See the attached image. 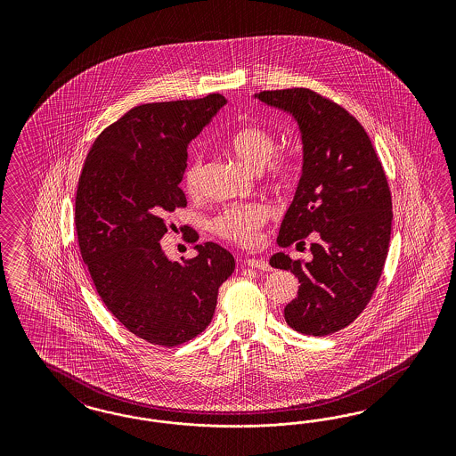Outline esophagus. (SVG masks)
Masks as SVG:
<instances>
[{"label": "esophagus", "mask_w": 456, "mask_h": 456, "mask_svg": "<svg viewBox=\"0 0 456 456\" xmlns=\"http://www.w3.org/2000/svg\"><path fill=\"white\" fill-rule=\"evenodd\" d=\"M246 265L252 269H261V271H271V265L265 263L264 259H256V257H248L246 259Z\"/></svg>", "instance_id": "obj_1"}]
</instances>
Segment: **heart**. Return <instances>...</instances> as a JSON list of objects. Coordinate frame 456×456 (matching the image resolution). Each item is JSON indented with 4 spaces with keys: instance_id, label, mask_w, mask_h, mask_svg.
Returning <instances> with one entry per match:
<instances>
[{
    "instance_id": "b5f03b06",
    "label": "heart",
    "mask_w": 456,
    "mask_h": 456,
    "mask_svg": "<svg viewBox=\"0 0 456 456\" xmlns=\"http://www.w3.org/2000/svg\"><path fill=\"white\" fill-rule=\"evenodd\" d=\"M229 151L242 164L259 170L265 166L267 179L271 182H288L294 175L296 164L288 153L276 152V137L264 125L246 124L237 128L227 140ZM202 182V160L195 157L183 170V187L189 193H197ZM267 221V210L257 204L235 206L224 210L212 225L217 234L240 246H248L257 234V229Z\"/></svg>"
}]
</instances>
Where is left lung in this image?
I'll return each instance as SVG.
<instances>
[{
    "instance_id": "8db88e82",
    "label": "left lung",
    "mask_w": 456,
    "mask_h": 456,
    "mask_svg": "<svg viewBox=\"0 0 456 456\" xmlns=\"http://www.w3.org/2000/svg\"><path fill=\"white\" fill-rule=\"evenodd\" d=\"M254 98L289 113L303 142L301 179L277 244L299 248L313 234V259L276 252L269 261L301 282L284 318L309 336L339 331L370 303L387 261L393 212L385 170L364 128L331 100L309 88Z\"/></svg>"
}]
</instances>
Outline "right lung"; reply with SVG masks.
<instances>
[{"mask_svg": "<svg viewBox=\"0 0 456 456\" xmlns=\"http://www.w3.org/2000/svg\"><path fill=\"white\" fill-rule=\"evenodd\" d=\"M225 103L212 94L138 105L98 135L83 164L75 200L83 263L111 314L152 345H182L204 331L234 273L219 244H197L183 263L160 246L167 214L187 206L179 187L187 147Z\"/></svg>", "mask_w": 456, "mask_h": 456, "instance_id": "right-lung-1", "label": "right lung"}]
</instances>
